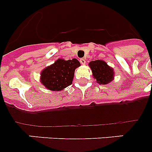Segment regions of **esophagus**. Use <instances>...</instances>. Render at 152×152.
<instances>
[{"label":"esophagus","mask_w":152,"mask_h":152,"mask_svg":"<svg viewBox=\"0 0 152 152\" xmlns=\"http://www.w3.org/2000/svg\"><path fill=\"white\" fill-rule=\"evenodd\" d=\"M80 62L81 63V64H85L86 60L84 59V58H80Z\"/></svg>","instance_id":"obj_1"}]
</instances>
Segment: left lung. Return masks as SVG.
Masks as SVG:
<instances>
[{
	"instance_id": "obj_1",
	"label": "left lung",
	"mask_w": 152,
	"mask_h": 152,
	"mask_svg": "<svg viewBox=\"0 0 152 152\" xmlns=\"http://www.w3.org/2000/svg\"><path fill=\"white\" fill-rule=\"evenodd\" d=\"M89 66L92 71L94 78L96 79V82L100 84H107L113 80V69L104 61H91Z\"/></svg>"
}]
</instances>
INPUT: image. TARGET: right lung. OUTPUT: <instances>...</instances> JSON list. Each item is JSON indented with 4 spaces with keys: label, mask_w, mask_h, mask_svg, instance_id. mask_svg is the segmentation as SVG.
<instances>
[{
    "label": "right lung",
    "mask_w": 152,
    "mask_h": 152,
    "mask_svg": "<svg viewBox=\"0 0 152 152\" xmlns=\"http://www.w3.org/2000/svg\"><path fill=\"white\" fill-rule=\"evenodd\" d=\"M80 65L76 58L68 61L59 58L42 71L40 81L47 89L62 91L72 84L75 69Z\"/></svg>",
    "instance_id": "right-lung-1"
}]
</instances>
